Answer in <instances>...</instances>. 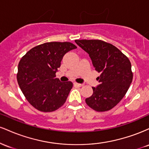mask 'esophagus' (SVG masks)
<instances>
[{
  "instance_id": "1",
  "label": "esophagus",
  "mask_w": 149,
  "mask_h": 149,
  "mask_svg": "<svg viewBox=\"0 0 149 149\" xmlns=\"http://www.w3.org/2000/svg\"><path fill=\"white\" fill-rule=\"evenodd\" d=\"M73 84H74V85H76V86H78V87L83 86V84H80V83H74Z\"/></svg>"
}]
</instances>
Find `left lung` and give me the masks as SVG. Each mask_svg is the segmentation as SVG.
Listing matches in <instances>:
<instances>
[{
	"label": "left lung",
	"instance_id": "8db88e82",
	"mask_svg": "<svg viewBox=\"0 0 149 149\" xmlns=\"http://www.w3.org/2000/svg\"><path fill=\"white\" fill-rule=\"evenodd\" d=\"M89 54L97 72L100 84L92 88L93 94L85 100L91 109L98 112L111 110L125 95L132 81L130 61L116 46L101 40H76Z\"/></svg>",
	"mask_w": 149,
	"mask_h": 149
}]
</instances>
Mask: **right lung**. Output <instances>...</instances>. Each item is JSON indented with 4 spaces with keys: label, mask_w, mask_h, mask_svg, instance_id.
<instances>
[{
    "label": "right lung",
    "mask_w": 149,
    "mask_h": 149,
    "mask_svg": "<svg viewBox=\"0 0 149 149\" xmlns=\"http://www.w3.org/2000/svg\"><path fill=\"white\" fill-rule=\"evenodd\" d=\"M77 47L69 42H49L28 51L18 64V84L31 105L42 112H52L62 107L73 87L71 81L56 77L66 52Z\"/></svg>",
    "instance_id": "1"
}]
</instances>
